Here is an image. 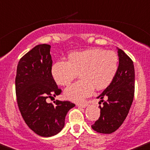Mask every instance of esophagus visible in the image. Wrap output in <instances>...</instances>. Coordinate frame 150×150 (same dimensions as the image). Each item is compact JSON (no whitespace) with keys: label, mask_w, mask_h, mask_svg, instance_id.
Here are the masks:
<instances>
[{"label":"esophagus","mask_w":150,"mask_h":150,"mask_svg":"<svg viewBox=\"0 0 150 150\" xmlns=\"http://www.w3.org/2000/svg\"><path fill=\"white\" fill-rule=\"evenodd\" d=\"M78 106L81 107L82 108H85L88 106V104L87 103H81V104H78Z\"/></svg>","instance_id":"34e87169"}]
</instances>
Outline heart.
<instances>
[{"instance_id": "obj_1", "label": "heart", "mask_w": 150, "mask_h": 150, "mask_svg": "<svg viewBox=\"0 0 150 150\" xmlns=\"http://www.w3.org/2000/svg\"><path fill=\"white\" fill-rule=\"evenodd\" d=\"M117 69V55L97 48L69 54L68 62L58 60L52 66L51 74L62 86L69 85L79 74L81 81L68 87L64 95L68 100L81 102L92 94L94 88L101 90L109 86Z\"/></svg>"}]
</instances>
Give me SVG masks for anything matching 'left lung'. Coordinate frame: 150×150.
<instances>
[{
	"label": "left lung",
	"mask_w": 150,
	"mask_h": 150,
	"mask_svg": "<svg viewBox=\"0 0 150 150\" xmlns=\"http://www.w3.org/2000/svg\"><path fill=\"white\" fill-rule=\"evenodd\" d=\"M119 65L114 80L97 98L100 99V115L91 127L100 133H112L120 127L133 100L135 71L131 59L117 48Z\"/></svg>",
	"instance_id": "8db88e82"
}]
</instances>
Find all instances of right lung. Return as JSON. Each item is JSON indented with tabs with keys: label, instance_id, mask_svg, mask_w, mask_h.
Here are the masks:
<instances>
[{
	"label": "right lung",
	"instance_id": "obj_1",
	"mask_svg": "<svg viewBox=\"0 0 150 150\" xmlns=\"http://www.w3.org/2000/svg\"><path fill=\"white\" fill-rule=\"evenodd\" d=\"M51 46L40 44L21 58L15 79L19 110L25 123L37 135L50 137L65 126V116L75 104L56 100L46 102L61 93L51 74Z\"/></svg>",
	"mask_w": 150,
	"mask_h": 150
}]
</instances>
